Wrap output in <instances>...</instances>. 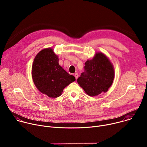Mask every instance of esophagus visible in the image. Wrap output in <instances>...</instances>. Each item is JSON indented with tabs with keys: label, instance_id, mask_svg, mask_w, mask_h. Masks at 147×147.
Here are the masks:
<instances>
[{
	"label": "esophagus",
	"instance_id": "esophagus-1",
	"mask_svg": "<svg viewBox=\"0 0 147 147\" xmlns=\"http://www.w3.org/2000/svg\"><path fill=\"white\" fill-rule=\"evenodd\" d=\"M74 77H75L76 79L77 80V78H78V73H75V74H74Z\"/></svg>",
	"mask_w": 147,
	"mask_h": 147
}]
</instances>
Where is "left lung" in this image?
Instances as JSON below:
<instances>
[{
    "label": "left lung",
    "instance_id": "left-lung-1",
    "mask_svg": "<svg viewBox=\"0 0 147 147\" xmlns=\"http://www.w3.org/2000/svg\"><path fill=\"white\" fill-rule=\"evenodd\" d=\"M85 65V71L77 79L80 86L91 96L107 92L115 78L114 67L109 58L102 52H97Z\"/></svg>",
    "mask_w": 147,
    "mask_h": 147
}]
</instances>
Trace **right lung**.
<instances>
[{"label": "right lung", "instance_id": "right-lung-1", "mask_svg": "<svg viewBox=\"0 0 147 147\" xmlns=\"http://www.w3.org/2000/svg\"><path fill=\"white\" fill-rule=\"evenodd\" d=\"M37 89L50 98L60 96L63 89L76 81L59 64V57L51 48L41 50L36 55L31 70Z\"/></svg>", "mask_w": 147, "mask_h": 147}]
</instances>
